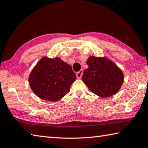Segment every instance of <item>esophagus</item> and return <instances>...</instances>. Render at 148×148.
<instances>
[{"instance_id": "34e87169", "label": "esophagus", "mask_w": 148, "mask_h": 148, "mask_svg": "<svg viewBox=\"0 0 148 148\" xmlns=\"http://www.w3.org/2000/svg\"><path fill=\"white\" fill-rule=\"evenodd\" d=\"M82 74H83V70L82 69H81L79 71H78L76 73V75H77V77L78 79H81V77L82 76Z\"/></svg>"}]
</instances>
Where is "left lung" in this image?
Returning a JSON list of instances; mask_svg holds the SVG:
<instances>
[{
	"label": "left lung",
	"mask_w": 148,
	"mask_h": 148,
	"mask_svg": "<svg viewBox=\"0 0 148 148\" xmlns=\"http://www.w3.org/2000/svg\"><path fill=\"white\" fill-rule=\"evenodd\" d=\"M88 68L83 72L82 80L94 94L102 97L117 93L123 82L121 69L106 58L91 56L87 60Z\"/></svg>",
	"instance_id": "1"
}]
</instances>
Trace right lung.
I'll return each instance as SVG.
<instances>
[{
  "label": "right lung",
  "mask_w": 148,
  "mask_h": 148,
  "mask_svg": "<svg viewBox=\"0 0 148 148\" xmlns=\"http://www.w3.org/2000/svg\"><path fill=\"white\" fill-rule=\"evenodd\" d=\"M77 79L71 66L60 58L44 57L31 72L29 84L40 98L56 101L69 92Z\"/></svg>",
  "instance_id": "add662e5"
}]
</instances>
